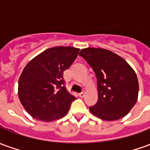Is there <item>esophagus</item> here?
<instances>
[{"label": "esophagus", "mask_w": 150, "mask_h": 150, "mask_svg": "<svg viewBox=\"0 0 150 150\" xmlns=\"http://www.w3.org/2000/svg\"><path fill=\"white\" fill-rule=\"evenodd\" d=\"M84 95H85L84 91H82L81 93H79V96L82 98V97H83V96H84Z\"/></svg>", "instance_id": "34e87169"}]
</instances>
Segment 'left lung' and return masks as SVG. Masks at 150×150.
<instances>
[{
	"label": "left lung",
	"instance_id": "obj_1",
	"mask_svg": "<svg viewBox=\"0 0 150 150\" xmlns=\"http://www.w3.org/2000/svg\"><path fill=\"white\" fill-rule=\"evenodd\" d=\"M79 55L91 66L97 79L98 101L89 108L104 120L125 116L137 100L139 84L134 70L120 56L102 48L82 49Z\"/></svg>",
	"mask_w": 150,
	"mask_h": 150
}]
</instances>
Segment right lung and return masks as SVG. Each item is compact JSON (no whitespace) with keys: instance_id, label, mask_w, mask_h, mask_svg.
Here are the masks:
<instances>
[{"instance_id":"1","label":"right lung","mask_w":150,"mask_h":150,"mask_svg":"<svg viewBox=\"0 0 150 150\" xmlns=\"http://www.w3.org/2000/svg\"><path fill=\"white\" fill-rule=\"evenodd\" d=\"M79 51L71 46L49 48L25 67L18 81V96L34 119L50 122L67 113L75 97L67 90L62 74Z\"/></svg>"}]
</instances>
